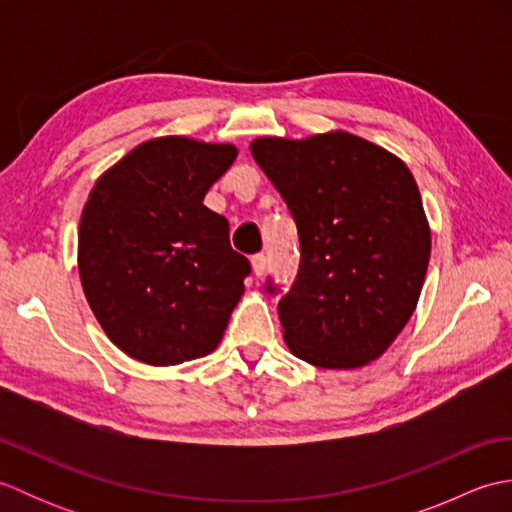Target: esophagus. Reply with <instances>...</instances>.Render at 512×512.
Here are the masks:
<instances>
[{
	"label": "esophagus",
	"mask_w": 512,
	"mask_h": 512,
	"mask_svg": "<svg viewBox=\"0 0 512 512\" xmlns=\"http://www.w3.org/2000/svg\"><path fill=\"white\" fill-rule=\"evenodd\" d=\"M250 264H253V273H255V277H262V275L266 273V264H268V259H266V255H264V253H257V255H253V259H250Z\"/></svg>",
	"instance_id": "obj_1"
}]
</instances>
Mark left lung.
<instances>
[{
	"instance_id": "1",
	"label": "left lung",
	"mask_w": 512,
	"mask_h": 512,
	"mask_svg": "<svg viewBox=\"0 0 512 512\" xmlns=\"http://www.w3.org/2000/svg\"><path fill=\"white\" fill-rule=\"evenodd\" d=\"M250 154L297 224L299 270L277 306L290 352L323 369L376 361L411 319L429 266L411 171L347 132L257 138ZM266 290L279 292L270 279Z\"/></svg>"
}]
</instances>
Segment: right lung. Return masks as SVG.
I'll return each instance as SVG.
<instances>
[{
  "instance_id": "add662e5",
  "label": "right lung",
  "mask_w": 512,
  "mask_h": 512,
  "mask_svg": "<svg viewBox=\"0 0 512 512\" xmlns=\"http://www.w3.org/2000/svg\"><path fill=\"white\" fill-rule=\"evenodd\" d=\"M233 145L165 136L96 180L79 226L85 299L110 341L147 365L211 354L244 292L250 262L204 195Z\"/></svg>"
}]
</instances>
